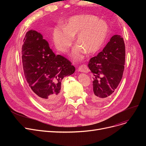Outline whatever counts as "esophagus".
Here are the masks:
<instances>
[{"label":"esophagus","instance_id":"esophagus-1","mask_svg":"<svg viewBox=\"0 0 146 146\" xmlns=\"http://www.w3.org/2000/svg\"><path fill=\"white\" fill-rule=\"evenodd\" d=\"M78 71L83 73H88L89 69L86 64H82L78 67Z\"/></svg>","mask_w":146,"mask_h":146}]
</instances>
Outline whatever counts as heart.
Instances as JSON below:
<instances>
[{
  "instance_id": "1",
  "label": "heart",
  "mask_w": 146,
  "mask_h": 146,
  "mask_svg": "<svg viewBox=\"0 0 146 146\" xmlns=\"http://www.w3.org/2000/svg\"><path fill=\"white\" fill-rule=\"evenodd\" d=\"M109 27L106 22L94 15H82L68 19L66 27L56 28L52 38L56 48L67 52L72 44L76 34L78 42L73 48L71 56L74 61H80L86 52L94 54L99 50L106 38Z\"/></svg>"
}]
</instances>
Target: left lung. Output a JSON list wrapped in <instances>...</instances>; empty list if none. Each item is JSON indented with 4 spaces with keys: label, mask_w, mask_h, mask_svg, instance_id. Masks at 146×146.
Segmentation results:
<instances>
[{
    "label": "left lung",
    "mask_w": 146,
    "mask_h": 146,
    "mask_svg": "<svg viewBox=\"0 0 146 146\" xmlns=\"http://www.w3.org/2000/svg\"><path fill=\"white\" fill-rule=\"evenodd\" d=\"M125 59L124 41L118 35L112 36L103 50L90 58L88 67L94 75L93 102H104L115 93L123 75Z\"/></svg>",
    "instance_id": "1"
}]
</instances>
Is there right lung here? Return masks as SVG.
I'll list each match as a JSON object with an SVG mask.
<instances>
[{"label":"right lung","mask_w":146,"mask_h":146,"mask_svg":"<svg viewBox=\"0 0 146 146\" xmlns=\"http://www.w3.org/2000/svg\"><path fill=\"white\" fill-rule=\"evenodd\" d=\"M24 41L22 59L25 79L38 102L52 108L60 101L61 81L72 74L75 67L66 58L56 56L35 31H28Z\"/></svg>","instance_id":"obj_1"}]
</instances>
